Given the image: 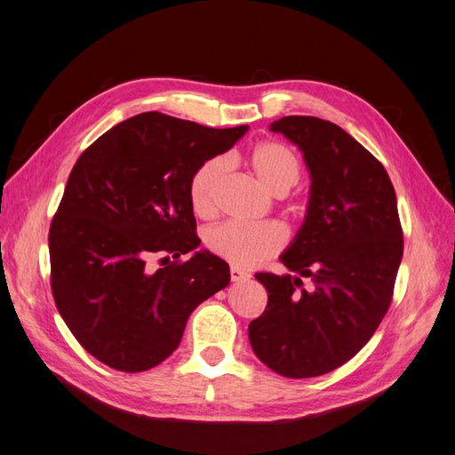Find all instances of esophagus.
Segmentation results:
<instances>
[{
    "label": "esophagus",
    "instance_id": "1",
    "mask_svg": "<svg viewBox=\"0 0 455 455\" xmlns=\"http://www.w3.org/2000/svg\"><path fill=\"white\" fill-rule=\"evenodd\" d=\"M250 278V275L248 272H243L242 268H238V267H232L230 268V280L232 282H243V280H248Z\"/></svg>",
    "mask_w": 455,
    "mask_h": 455
}]
</instances>
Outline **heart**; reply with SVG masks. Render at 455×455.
<instances>
[{
    "mask_svg": "<svg viewBox=\"0 0 455 455\" xmlns=\"http://www.w3.org/2000/svg\"><path fill=\"white\" fill-rule=\"evenodd\" d=\"M248 162L253 175L272 194H285L297 185L301 177V160L297 152L282 140H261L248 152ZM228 170L225 156H210L196 165L188 179V200L192 210L200 217L212 215L220 180ZM299 212V205H291ZM205 248L223 261L250 268L265 259L276 255L285 243V232L278 223H220L205 230Z\"/></svg>",
    "mask_w": 455,
    "mask_h": 455,
    "instance_id": "1",
    "label": "heart"
}]
</instances>
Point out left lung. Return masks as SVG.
<instances>
[{"mask_svg": "<svg viewBox=\"0 0 455 455\" xmlns=\"http://www.w3.org/2000/svg\"><path fill=\"white\" fill-rule=\"evenodd\" d=\"M270 129L303 150L313 185L305 223L282 255L297 276L255 275L268 303L250 323V343L283 378H316L353 358L391 307L404 251L396 194L383 164L339 125L285 116Z\"/></svg>", "mask_w": 455, "mask_h": 455, "instance_id": "left-lung-1", "label": "left lung"}]
</instances>
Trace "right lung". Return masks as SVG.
<instances>
[{
  "label": "right lung",
  "mask_w": 455,
  "mask_h": 455,
  "mask_svg": "<svg viewBox=\"0 0 455 455\" xmlns=\"http://www.w3.org/2000/svg\"><path fill=\"white\" fill-rule=\"evenodd\" d=\"M245 132L142 112L77 158L49 228L51 291L68 330L102 364L127 373L158 366L192 310L228 285V265L210 251L180 261L200 245L188 179ZM165 252L174 261L150 271L148 259Z\"/></svg>",
  "instance_id": "add662e5"
}]
</instances>
